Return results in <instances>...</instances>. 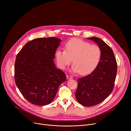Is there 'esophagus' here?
Wrapping results in <instances>:
<instances>
[{"label":"esophagus","mask_w":131,"mask_h":131,"mask_svg":"<svg viewBox=\"0 0 131 131\" xmlns=\"http://www.w3.org/2000/svg\"><path fill=\"white\" fill-rule=\"evenodd\" d=\"M66 77H67V79H72V76H69V75H67V76H66Z\"/></svg>","instance_id":"esophagus-1"}]
</instances>
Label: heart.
I'll return each instance as SVG.
<instances>
[{
	"mask_svg": "<svg viewBox=\"0 0 131 131\" xmlns=\"http://www.w3.org/2000/svg\"><path fill=\"white\" fill-rule=\"evenodd\" d=\"M101 50L96 45L78 38L68 40L64 45V50L58 49L55 56L58 66L65 69L72 61L71 70L81 75H86L94 71L98 66L101 58Z\"/></svg>",
	"mask_w": 131,
	"mask_h": 131,
	"instance_id": "1",
	"label": "heart"
}]
</instances>
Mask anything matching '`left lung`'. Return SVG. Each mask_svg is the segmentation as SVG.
I'll list each match as a JSON object with an SVG mask.
<instances>
[{
  "mask_svg": "<svg viewBox=\"0 0 131 131\" xmlns=\"http://www.w3.org/2000/svg\"><path fill=\"white\" fill-rule=\"evenodd\" d=\"M96 43L101 50V58L97 68L89 75L78 79L75 93L77 101L90 107L104 101L113 91L117 72V63L111 48L97 37L88 38Z\"/></svg>",
  "mask_w": 131,
  "mask_h": 131,
  "instance_id": "1",
  "label": "left lung"
}]
</instances>
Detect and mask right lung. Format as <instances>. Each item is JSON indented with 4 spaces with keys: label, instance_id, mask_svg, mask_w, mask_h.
I'll return each instance as SVG.
<instances>
[{
    "label": "right lung",
    "instance_id": "add662e5",
    "mask_svg": "<svg viewBox=\"0 0 131 131\" xmlns=\"http://www.w3.org/2000/svg\"><path fill=\"white\" fill-rule=\"evenodd\" d=\"M61 41L55 37L35 39L26 43L16 56V85L25 99L34 105L51 103L59 86L66 81V74L54 63Z\"/></svg>",
    "mask_w": 131,
    "mask_h": 131
}]
</instances>
